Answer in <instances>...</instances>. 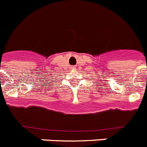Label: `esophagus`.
<instances>
[{
    "label": "esophagus",
    "instance_id": "34e87169",
    "mask_svg": "<svg viewBox=\"0 0 147 147\" xmlns=\"http://www.w3.org/2000/svg\"><path fill=\"white\" fill-rule=\"evenodd\" d=\"M74 68V67H72V68Z\"/></svg>",
    "mask_w": 147,
    "mask_h": 147
}]
</instances>
